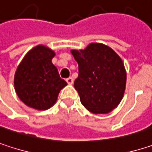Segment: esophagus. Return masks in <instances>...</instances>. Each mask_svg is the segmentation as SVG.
I'll return each mask as SVG.
<instances>
[{"label":"esophagus","mask_w":152,"mask_h":152,"mask_svg":"<svg viewBox=\"0 0 152 152\" xmlns=\"http://www.w3.org/2000/svg\"><path fill=\"white\" fill-rule=\"evenodd\" d=\"M66 81H67V83H69V84H73V83H74V79L72 78V77H69V78H67L66 79Z\"/></svg>","instance_id":"obj_1"}]
</instances>
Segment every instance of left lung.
I'll return each instance as SVG.
<instances>
[{
  "instance_id": "8db88e82",
  "label": "left lung",
  "mask_w": 152,
  "mask_h": 152,
  "mask_svg": "<svg viewBox=\"0 0 152 152\" xmlns=\"http://www.w3.org/2000/svg\"><path fill=\"white\" fill-rule=\"evenodd\" d=\"M79 74L74 86L83 106L95 114H106L121 101L127 73L121 58L108 46L91 43L83 50H71Z\"/></svg>"
}]
</instances>
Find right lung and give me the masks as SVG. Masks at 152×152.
Masks as SVG:
<instances>
[{"label": "right lung", "mask_w": 152, "mask_h": 152, "mask_svg": "<svg viewBox=\"0 0 152 152\" xmlns=\"http://www.w3.org/2000/svg\"><path fill=\"white\" fill-rule=\"evenodd\" d=\"M54 55L51 48L39 45L25 54L16 69L15 91L29 107L39 111L49 109L57 101L61 90L68 84L52 62Z\"/></svg>", "instance_id": "right-lung-1"}]
</instances>
